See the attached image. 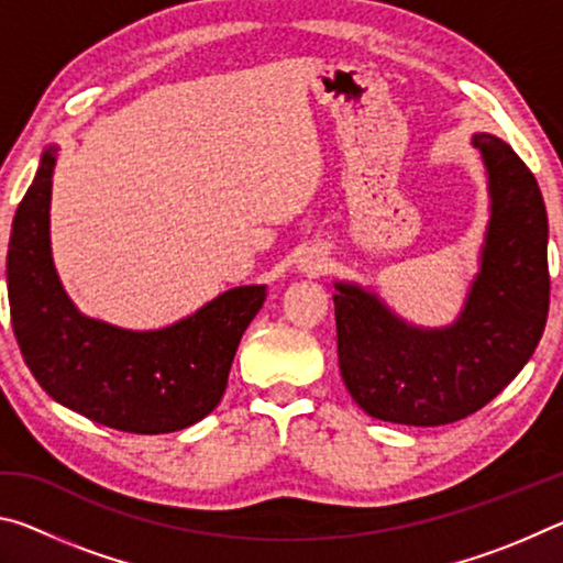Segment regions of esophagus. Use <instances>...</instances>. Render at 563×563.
<instances>
[{
	"mask_svg": "<svg viewBox=\"0 0 563 563\" xmlns=\"http://www.w3.org/2000/svg\"><path fill=\"white\" fill-rule=\"evenodd\" d=\"M322 268H325V258H320V255H316V253L305 255V258L300 261V271L308 275H320Z\"/></svg>",
	"mask_w": 563,
	"mask_h": 563,
	"instance_id": "1",
	"label": "esophagus"
}]
</instances>
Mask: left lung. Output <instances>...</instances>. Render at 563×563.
<instances>
[{"label": "left lung", "mask_w": 563, "mask_h": 563, "mask_svg": "<svg viewBox=\"0 0 563 563\" xmlns=\"http://www.w3.org/2000/svg\"><path fill=\"white\" fill-rule=\"evenodd\" d=\"M472 146L487 168L489 223L456 320L415 325L373 288L335 283L340 375L383 422L437 427L474 415L519 375L547 325L549 221L537 178L492 133H474Z\"/></svg>", "instance_id": "1"}]
</instances>
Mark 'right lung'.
I'll use <instances>...</instances> for the list:
<instances>
[{"label":"right lung","instance_id":"1","mask_svg":"<svg viewBox=\"0 0 563 563\" xmlns=\"http://www.w3.org/2000/svg\"><path fill=\"white\" fill-rule=\"evenodd\" d=\"M56 151V144L44 148L7 251L9 312L26 367L46 395L97 424L133 434L186 430L221 402L238 342L268 295L265 285H238L158 330L84 316L52 258Z\"/></svg>","mask_w":563,"mask_h":563}]
</instances>
